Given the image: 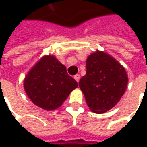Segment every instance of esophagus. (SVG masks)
<instances>
[{
  "label": "esophagus",
  "mask_w": 147,
  "mask_h": 147,
  "mask_svg": "<svg viewBox=\"0 0 147 147\" xmlns=\"http://www.w3.org/2000/svg\"><path fill=\"white\" fill-rule=\"evenodd\" d=\"M74 78H75V80L78 82H79V80H80V75H79V74L75 75V76H74Z\"/></svg>",
  "instance_id": "obj_1"
}]
</instances>
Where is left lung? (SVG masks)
Instances as JSON below:
<instances>
[{
	"label": "left lung",
	"instance_id": "left-lung-1",
	"mask_svg": "<svg viewBox=\"0 0 147 147\" xmlns=\"http://www.w3.org/2000/svg\"><path fill=\"white\" fill-rule=\"evenodd\" d=\"M87 72L79 82L90 110L104 113L114 107L128 85L125 69L111 56L97 51L86 61Z\"/></svg>",
	"mask_w": 147,
	"mask_h": 147
}]
</instances>
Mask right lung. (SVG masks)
Wrapping results in <instances>:
<instances>
[{
  "mask_svg": "<svg viewBox=\"0 0 147 147\" xmlns=\"http://www.w3.org/2000/svg\"><path fill=\"white\" fill-rule=\"evenodd\" d=\"M24 90L31 101L47 110L59 107L71 92L78 87L66 67L53 56H44L27 74Z\"/></svg>",
  "mask_w": 147,
  "mask_h": 147,
  "instance_id": "obj_1",
  "label": "right lung"
}]
</instances>
